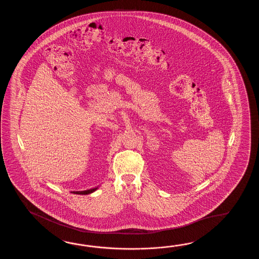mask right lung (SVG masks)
Instances as JSON below:
<instances>
[{"mask_svg":"<svg viewBox=\"0 0 259 259\" xmlns=\"http://www.w3.org/2000/svg\"><path fill=\"white\" fill-rule=\"evenodd\" d=\"M97 188L87 190V191H81V192H71L72 193H76V194H89V193H94V191H96Z\"/></svg>","mask_w":259,"mask_h":259,"instance_id":"add662e5","label":"right lung"}]
</instances>
